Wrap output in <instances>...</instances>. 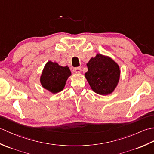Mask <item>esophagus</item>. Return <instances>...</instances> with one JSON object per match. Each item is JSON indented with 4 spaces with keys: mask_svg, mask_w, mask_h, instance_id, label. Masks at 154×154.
Listing matches in <instances>:
<instances>
[{
    "mask_svg": "<svg viewBox=\"0 0 154 154\" xmlns=\"http://www.w3.org/2000/svg\"><path fill=\"white\" fill-rule=\"evenodd\" d=\"M73 71L76 73H80L81 72V67H75L73 69Z\"/></svg>",
    "mask_w": 154,
    "mask_h": 154,
    "instance_id": "34e87169",
    "label": "esophagus"
}]
</instances>
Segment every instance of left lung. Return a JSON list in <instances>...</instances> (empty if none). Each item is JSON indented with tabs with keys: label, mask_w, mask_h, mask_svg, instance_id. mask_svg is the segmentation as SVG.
<instances>
[{
	"label": "left lung",
	"mask_w": 154,
	"mask_h": 154,
	"mask_svg": "<svg viewBox=\"0 0 154 154\" xmlns=\"http://www.w3.org/2000/svg\"><path fill=\"white\" fill-rule=\"evenodd\" d=\"M87 66L85 76L94 92L101 95L112 93L120 79L119 65L110 57L99 54L91 59Z\"/></svg>",
	"instance_id": "left-lung-1"
}]
</instances>
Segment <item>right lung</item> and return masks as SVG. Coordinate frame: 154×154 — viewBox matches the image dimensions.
<instances>
[{
	"label": "right lung",
	"instance_id": "right-lung-1",
	"mask_svg": "<svg viewBox=\"0 0 154 154\" xmlns=\"http://www.w3.org/2000/svg\"><path fill=\"white\" fill-rule=\"evenodd\" d=\"M71 75V73L67 66L62 67L56 62L49 61L42 71L40 83L44 89L55 94L63 89L65 82Z\"/></svg>",
	"mask_w": 154,
	"mask_h": 154
}]
</instances>
